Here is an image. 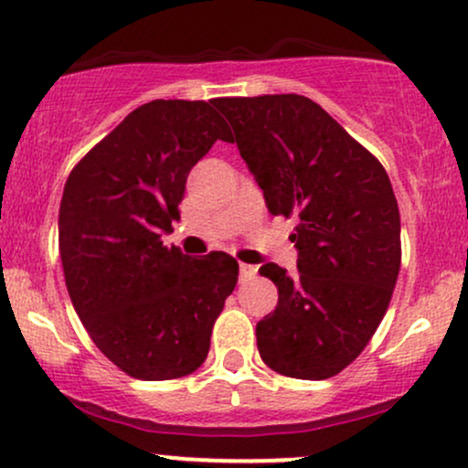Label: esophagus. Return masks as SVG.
I'll return each instance as SVG.
<instances>
[{
  "label": "esophagus",
  "mask_w": 468,
  "mask_h": 468,
  "mask_svg": "<svg viewBox=\"0 0 468 468\" xmlns=\"http://www.w3.org/2000/svg\"><path fill=\"white\" fill-rule=\"evenodd\" d=\"M257 272V266H250V264H239V279L241 282H246V279H250L252 275Z\"/></svg>",
  "instance_id": "esophagus-1"
}]
</instances>
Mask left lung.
Wrapping results in <instances>:
<instances>
[{
    "label": "left lung",
    "mask_w": 468,
    "mask_h": 468,
    "mask_svg": "<svg viewBox=\"0 0 468 468\" xmlns=\"http://www.w3.org/2000/svg\"><path fill=\"white\" fill-rule=\"evenodd\" d=\"M272 216H297V275L264 264L279 290L257 324L268 367L324 380L383 321L400 271V213L388 171L321 105L299 94L218 99Z\"/></svg>",
    "instance_id": "1"
}]
</instances>
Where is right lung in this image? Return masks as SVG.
<instances>
[{"instance_id": "right-lung-1", "label": "right lung", "mask_w": 468, "mask_h": 468, "mask_svg": "<svg viewBox=\"0 0 468 468\" xmlns=\"http://www.w3.org/2000/svg\"><path fill=\"white\" fill-rule=\"evenodd\" d=\"M216 101H152L74 166L58 208V250L80 324L125 374L196 372L238 283V261L197 257L163 235L180 219L186 176L216 141L233 143Z\"/></svg>"}]
</instances>
